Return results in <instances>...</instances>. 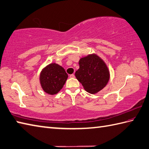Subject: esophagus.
<instances>
[{"label": "esophagus", "instance_id": "esophagus-1", "mask_svg": "<svg viewBox=\"0 0 149 149\" xmlns=\"http://www.w3.org/2000/svg\"><path fill=\"white\" fill-rule=\"evenodd\" d=\"M69 77L71 78H74V77H75V76H74V74H70V75H69Z\"/></svg>", "mask_w": 149, "mask_h": 149}]
</instances>
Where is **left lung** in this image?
Segmentation results:
<instances>
[{"label": "left lung", "instance_id": "8db88e82", "mask_svg": "<svg viewBox=\"0 0 149 149\" xmlns=\"http://www.w3.org/2000/svg\"><path fill=\"white\" fill-rule=\"evenodd\" d=\"M80 68L75 77L87 92L96 94L104 88L110 80V71L104 61L95 54H88L79 61Z\"/></svg>", "mask_w": 149, "mask_h": 149}]
</instances>
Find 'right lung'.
<instances>
[{
    "instance_id": "add662e5",
    "label": "right lung",
    "mask_w": 149,
    "mask_h": 149,
    "mask_svg": "<svg viewBox=\"0 0 149 149\" xmlns=\"http://www.w3.org/2000/svg\"><path fill=\"white\" fill-rule=\"evenodd\" d=\"M68 78V74L61 65L51 63L42 68L39 74V82L46 93L55 95L64 87Z\"/></svg>"
}]
</instances>
